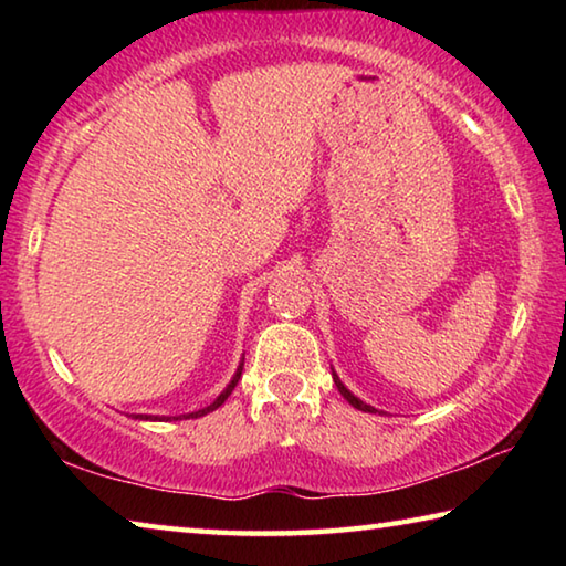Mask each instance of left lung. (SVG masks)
Instances as JSON below:
<instances>
[{
  "label": "left lung",
  "mask_w": 566,
  "mask_h": 566,
  "mask_svg": "<svg viewBox=\"0 0 566 566\" xmlns=\"http://www.w3.org/2000/svg\"><path fill=\"white\" fill-rule=\"evenodd\" d=\"M332 377H334V385H337V389H339V395H342L344 399H347V401H349V405H352L354 409H361V411H377L375 407L364 405V401H361V399H357V397H354V395H352V391H349L347 387H344V385H342V379H339L337 375H334V371H332Z\"/></svg>",
  "instance_id": "1"
}]
</instances>
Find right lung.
I'll return each mask as SVG.
<instances>
[{"label": "right lung", "mask_w": 566, "mask_h": 566, "mask_svg": "<svg viewBox=\"0 0 566 566\" xmlns=\"http://www.w3.org/2000/svg\"><path fill=\"white\" fill-rule=\"evenodd\" d=\"M242 367H244V361L242 364H239V369H237V375L232 377V381H229V385H227V389L222 391V395H219L214 401H212V405H209V407H205V409H199V411H191V415H181V417H175V419H197V417H205V415H209V411H214V409H219V407H222L224 405V401H227V397L229 395H232V391H234V387H237V381H239V377H242ZM134 419H159V417H147V415H137V417H134ZM161 419H165V417H161ZM159 419V421H161ZM167 419H171V417H167Z\"/></svg>", "instance_id": "obj_1"}]
</instances>
